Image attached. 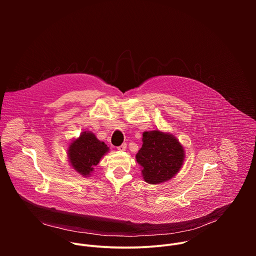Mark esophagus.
Returning a JSON list of instances; mask_svg holds the SVG:
<instances>
[{
	"instance_id": "esophagus-1",
	"label": "esophagus",
	"mask_w": 256,
	"mask_h": 256,
	"mask_svg": "<svg viewBox=\"0 0 256 256\" xmlns=\"http://www.w3.org/2000/svg\"><path fill=\"white\" fill-rule=\"evenodd\" d=\"M118 150L120 151H126V144H122V146H120V147H118Z\"/></svg>"
}]
</instances>
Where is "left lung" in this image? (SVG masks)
Wrapping results in <instances>:
<instances>
[{
    "instance_id": "left-lung-1",
    "label": "left lung",
    "mask_w": 256,
    "mask_h": 256,
    "mask_svg": "<svg viewBox=\"0 0 256 256\" xmlns=\"http://www.w3.org/2000/svg\"><path fill=\"white\" fill-rule=\"evenodd\" d=\"M138 163L142 166L146 182L158 184L172 178L184 160V147L171 134L159 130L144 132L142 146L138 152Z\"/></svg>"
}]
</instances>
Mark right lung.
I'll use <instances>...</instances> for the list:
<instances>
[{
  "label": "right lung",
  "mask_w": 256,
  "mask_h": 256,
  "mask_svg": "<svg viewBox=\"0 0 256 256\" xmlns=\"http://www.w3.org/2000/svg\"><path fill=\"white\" fill-rule=\"evenodd\" d=\"M109 151V148L89 132L81 134L80 138L72 142L68 150L70 165L80 174L89 175L101 157Z\"/></svg>",
  "instance_id": "add662e5"
}]
</instances>
